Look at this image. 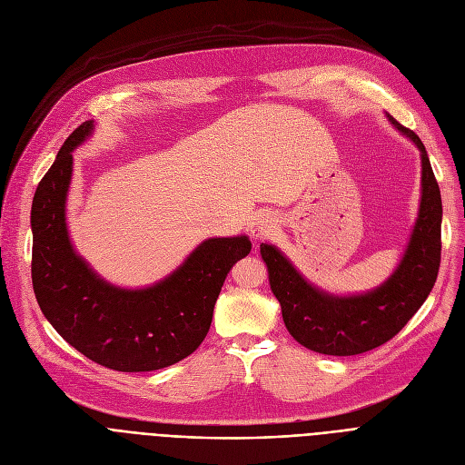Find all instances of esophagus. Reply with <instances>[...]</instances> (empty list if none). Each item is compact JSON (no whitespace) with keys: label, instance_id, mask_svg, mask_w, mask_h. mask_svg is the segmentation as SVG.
<instances>
[{"label":"esophagus","instance_id":"34e87169","mask_svg":"<svg viewBox=\"0 0 465 465\" xmlns=\"http://www.w3.org/2000/svg\"><path fill=\"white\" fill-rule=\"evenodd\" d=\"M277 230V218L273 214H258L251 223V235L254 239H262L272 235Z\"/></svg>","mask_w":465,"mask_h":465}]
</instances>
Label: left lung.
Instances as JSON below:
<instances>
[{"label": "left lung", "instance_id": "left-lung-1", "mask_svg": "<svg viewBox=\"0 0 465 465\" xmlns=\"http://www.w3.org/2000/svg\"><path fill=\"white\" fill-rule=\"evenodd\" d=\"M386 116L414 143L422 162L419 216L394 273L363 294L337 296L309 282L275 245H260L286 330L314 352L354 356L384 345L422 307L437 279L441 263V192L420 137Z\"/></svg>", "mask_w": 465, "mask_h": 465}]
</instances>
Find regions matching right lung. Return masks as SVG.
Wrapping results in <instances>:
<instances>
[{
	"instance_id": "1",
	"label": "right lung",
	"mask_w": 465,
	"mask_h": 465,
	"mask_svg": "<svg viewBox=\"0 0 465 465\" xmlns=\"http://www.w3.org/2000/svg\"><path fill=\"white\" fill-rule=\"evenodd\" d=\"M94 120L73 132L41 179L32 205V282L53 328L92 361L114 371H154L190 356L205 339L216 298L247 235L211 237L162 281L120 288L97 275L73 249L65 205L73 151L94 134Z\"/></svg>"
}]
</instances>
